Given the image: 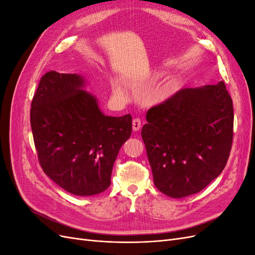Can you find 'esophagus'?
Wrapping results in <instances>:
<instances>
[{
  "label": "esophagus",
  "mask_w": 255,
  "mask_h": 255,
  "mask_svg": "<svg viewBox=\"0 0 255 255\" xmlns=\"http://www.w3.org/2000/svg\"><path fill=\"white\" fill-rule=\"evenodd\" d=\"M141 128V121L139 118L133 119V130L134 132H138Z\"/></svg>",
  "instance_id": "34e87169"
}]
</instances>
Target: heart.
I'll list each match as a JSON object with an SVG mask.
<instances>
[{
    "instance_id": "obj_1",
    "label": "heart",
    "mask_w": 255,
    "mask_h": 255,
    "mask_svg": "<svg viewBox=\"0 0 255 255\" xmlns=\"http://www.w3.org/2000/svg\"><path fill=\"white\" fill-rule=\"evenodd\" d=\"M159 76H160V73H154L151 76L150 82H155L157 79H159ZM176 87H177V82L174 78L167 79L155 91L153 92L151 96V101L153 103H161L166 101L167 99H169L173 95V92L176 90ZM112 90L115 96H118V97L123 96L122 88L116 82L112 83Z\"/></svg>"
}]
</instances>
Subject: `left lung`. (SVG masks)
Here are the masks:
<instances>
[{"label": "left lung", "instance_id": "obj_1", "mask_svg": "<svg viewBox=\"0 0 255 255\" xmlns=\"http://www.w3.org/2000/svg\"><path fill=\"white\" fill-rule=\"evenodd\" d=\"M233 112L222 81L181 89L148 111L141 137L159 191L187 197L222 172L232 146Z\"/></svg>", "mask_w": 255, "mask_h": 255}]
</instances>
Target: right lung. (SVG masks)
Returning a JSON list of instances; mask_svg holds the SVG:
<instances>
[{"label":"right lung","mask_w":255,"mask_h":255,"mask_svg":"<svg viewBox=\"0 0 255 255\" xmlns=\"http://www.w3.org/2000/svg\"><path fill=\"white\" fill-rule=\"evenodd\" d=\"M79 74L45 73L30 109L43 172L66 191L88 197L111 185L119 150L132 134V116H105Z\"/></svg>","instance_id":"1"}]
</instances>
